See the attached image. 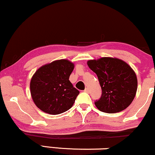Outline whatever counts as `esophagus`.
<instances>
[{
  "instance_id": "1",
  "label": "esophagus",
  "mask_w": 155,
  "mask_h": 155,
  "mask_svg": "<svg viewBox=\"0 0 155 155\" xmlns=\"http://www.w3.org/2000/svg\"><path fill=\"white\" fill-rule=\"evenodd\" d=\"M84 91H85V92H87V93H88V92H89V89H88L87 87H86L85 89V90H84Z\"/></svg>"
}]
</instances>
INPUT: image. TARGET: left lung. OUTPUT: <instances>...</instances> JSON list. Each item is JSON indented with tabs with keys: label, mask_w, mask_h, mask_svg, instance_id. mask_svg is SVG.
<instances>
[{
	"label": "left lung",
	"mask_w": 155,
	"mask_h": 155,
	"mask_svg": "<svg viewBox=\"0 0 155 155\" xmlns=\"http://www.w3.org/2000/svg\"><path fill=\"white\" fill-rule=\"evenodd\" d=\"M87 65L96 73L102 96L95 102L101 112L115 113L126 109L133 101L137 90V78L126 62L116 58L90 60Z\"/></svg>",
	"instance_id": "left-lung-1"
}]
</instances>
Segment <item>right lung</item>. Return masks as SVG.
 Listing matches in <instances>:
<instances>
[{
  "label": "right lung",
  "instance_id": "add662e5",
  "mask_svg": "<svg viewBox=\"0 0 155 155\" xmlns=\"http://www.w3.org/2000/svg\"><path fill=\"white\" fill-rule=\"evenodd\" d=\"M75 64L61 59L45 64L36 70L30 88L35 105L45 113L58 114L73 105L80 92L69 80Z\"/></svg>",
  "mask_w": 155,
  "mask_h": 155
}]
</instances>
